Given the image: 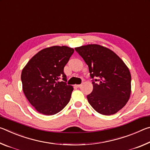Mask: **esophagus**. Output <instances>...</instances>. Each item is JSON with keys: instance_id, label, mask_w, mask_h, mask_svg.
<instances>
[{"instance_id": "34e87169", "label": "esophagus", "mask_w": 150, "mask_h": 150, "mask_svg": "<svg viewBox=\"0 0 150 150\" xmlns=\"http://www.w3.org/2000/svg\"><path fill=\"white\" fill-rule=\"evenodd\" d=\"M81 86H82V85H76V87H81Z\"/></svg>"}]
</instances>
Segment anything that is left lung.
Here are the masks:
<instances>
[{
	"mask_svg": "<svg viewBox=\"0 0 150 150\" xmlns=\"http://www.w3.org/2000/svg\"><path fill=\"white\" fill-rule=\"evenodd\" d=\"M88 67L93 89L87 96L91 106L103 115L122 108L130 98L131 75L125 63L112 51L97 44L75 47Z\"/></svg>",
	"mask_w": 150,
	"mask_h": 150,
	"instance_id": "left-lung-1",
	"label": "left lung"
}]
</instances>
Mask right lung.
I'll use <instances>...</instances> for the list:
<instances>
[{"instance_id": "1", "label": "right lung", "mask_w": 150, "mask_h": 150, "mask_svg": "<svg viewBox=\"0 0 150 150\" xmlns=\"http://www.w3.org/2000/svg\"><path fill=\"white\" fill-rule=\"evenodd\" d=\"M74 52L67 46L45 48L35 54L22 70L25 96L38 112L54 115L69 102L73 87L67 85L65 65ZM62 78L63 81H59Z\"/></svg>"}]
</instances>
